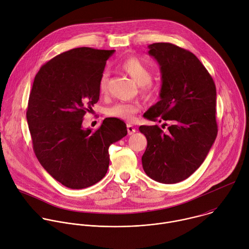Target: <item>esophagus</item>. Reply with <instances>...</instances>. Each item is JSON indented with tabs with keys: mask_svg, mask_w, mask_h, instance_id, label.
Here are the masks:
<instances>
[{
	"mask_svg": "<svg viewBox=\"0 0 249 249\" xmlns=\"http://www.w3.org/2000/svg\"><path fill=\"white\" fill-rule=\"evenodd\" d=\"M127 131H128V134H129V135H133V134L136 132V128H135L133 125L128 124V125H127Z\"/></svg>",
	"mask_w": 249,
	"mask_h": 249,
	"instance_id": "esophagus-1",
	"label": "esophagus"
}]
</instances>
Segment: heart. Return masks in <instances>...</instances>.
I'll return each instance as SVG.
<instances>
[{"mask_svg": "<svg viewBox=\"0 0 249 249\" xmlns=\"http://www.w3.org/2000/svg\"><path fill=\"white\" fill-rule=\"evenodd\" d=\"M120 67L125 71L135 82H137L140 86L142 87V93L145 96H151L155 90L154 85L152 84L151 77L152 72L150 67L137 56H128L125 58ZM109 74L107 71H105L100 78L99 82V91L102 94H105L107 91ZM141 110V107L138 104H127V103H117L106 109V114L109 117L118 118L121 120L132 122L136 118V114Z\"/></svg>", "mask_w": 249, "mask_h": 249, "instance_id": "1", "label": "heart"}]
</instances>
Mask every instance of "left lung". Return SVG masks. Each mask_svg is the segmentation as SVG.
<instances>
[{"label":"left lung","mask_w":249,"mask_h":249,"mask_svg":"<svg viewBox=\"0 0 249 249\" xmlns=\"http://www.w3.org/2000/svg\"><path fill=\"white\" fill-rule=\"evenodd\" d=\"M148 49L160 66L162 85L160 101L143 117L172 125L166 133L157 125L139 128L147 140L142 168L156 182L175 184L197 170L216 139V86L190 51L171 43H154Z\"/></svg>","instance_id":"8db88e82"}]
</instances>
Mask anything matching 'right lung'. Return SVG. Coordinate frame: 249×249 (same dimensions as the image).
<instances>
[{
	"label": "right lung",
	"mask_w": 249,
	"mask_h": 249,
	"mask_svg": "<svg viewBox=\"0 0 249 249\" xmlns=\"http://www.w3.org/2000/svg\"><path fill=\"white\" fill-rule=\"evenodd\" d=\"M113 53L72 49L46 62L33 82L26 117L35 155L69 189L100 182L108 169L109 145L127 135L118 118H106L95 132L82 127L84 115L100 99V78Z\"/></svg>",
	"instance_id": "add662e5"
}]
</instances>
